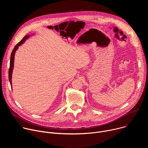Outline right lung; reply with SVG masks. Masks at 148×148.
I'll return each instance as SVG.
<instances>
[{
  "label": "right lung",
  "instance_id": "add662e5",
  "mask_svg": "<svg viewBox=\"0 0 148 148\" xmlns=\"http://www.w3.org/2000/svg\"><path fill=\"white\" fill-rule=\"evenodd\" d=\"M30 36V35H27L25 36L23 39L21 40L20 42L15 46V47H14L12 53H11V57H10V67H9V79L10 83V85L12 86V71H13V65H14V54L16 51L17 50V49H18V47L19 46H20L22 44H23L25 41L27 39L29 38V37Z\"/></svg>",
  "mask_w": 148,
  "mask_h": 148
}]
</instances>
